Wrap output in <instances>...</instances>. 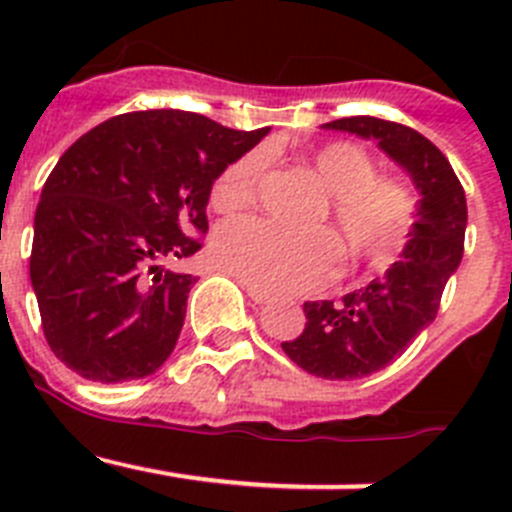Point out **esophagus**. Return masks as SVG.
<instances>
[{"label":"esophagus","mask_w":512,"mask_h":512,"mask_svg":"<svg viewBox=\"0 0 512 512\" xmlns=\"http://www.w3.org/2000/svg\"><path fill=\"white\" fill-rule=\"evenodd\" d=\"M246 292H248V297L256 302V305H266V302H271V295H269V292H264V289L248 287V284H246Z\"/></svg>","instance_id":"obj_1"}]
</instances>
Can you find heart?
Instances as JSON below:
<instances>
[{"label":"heart","mask_w":512,"mask_h":512,"mask_svg":"<svg viewBox=\"0 0 512 512\" xmlns=\"http://www.w3.org/2000/svg\"><path fill=\"white\" fill-rule=\"evenodd\" d=\"M307 164L325 192L315 223L330 225L359 264H384L405 243L413 225L410 189L395 176L377 174L374 158L346 140L318 148ZM264 166V151L235 158L212 184V207L223 215L251 207ZM212 253L225 274L264 292L318 289L341 264L336 241L325 230L292 233L264 220L223 225Z\"/></svg>","instance_id":"b5f03b06"}]
</instances>
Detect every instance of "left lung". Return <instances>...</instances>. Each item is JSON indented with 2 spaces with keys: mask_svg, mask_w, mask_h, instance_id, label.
Segmentation results:
<instances>
[{
  "mask_svg": "<svg viewBox=\"0 0 512 512\" xmlns=\"http://www.w3.org/2000/svg\"><path fill=\"white\" fill-rule=\"evenodd\" d=\"M325 130L377 140L420 192L415 223L400 259L341 302H305V330L282 348L307 374L361 379L379 372L436 320L443 287L461 264L467 197L449 158L418 130L379 117H341Z\"/></svg>",
  "mask_w": 512,
  "mask_h": 512,
  "instance_id": "obj_1",
  "label": "left lung"
}]
</instances>
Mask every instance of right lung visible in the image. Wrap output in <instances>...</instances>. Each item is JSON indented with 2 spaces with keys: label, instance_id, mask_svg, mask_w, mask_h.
Instances as JSON below:
<instances>
[{
  "label": "right lung",
  "instance_id": "add662e5",
  "mask_svg": "<svg viewBox=\"0 0 512 512\" xmlns=\"http://www.w3.org/2000/svg\"><path fill=\"white\" fill-rule=\"evenodd\" d=\"M269 128L233 130L182 110L125 112L58 158L35 210L30 282L45 341L102 384L148 377L182 333L207 200Z\"/></svg>",
  "mask_w": 512,
  "mask_h": 512
}]
</instances>
